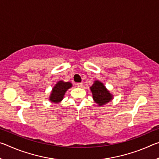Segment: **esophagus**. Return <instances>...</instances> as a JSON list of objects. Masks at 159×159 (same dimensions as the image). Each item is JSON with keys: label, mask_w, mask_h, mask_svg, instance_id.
<instances>
[{"label": "esophagus", "mask_w": 159, "mask_h": 159, "mask_svg": "<svg viewBox=\"0 0 159 159\" xmlns=\"http://www.w3.org/2000/svg\"><path fill=\"white\" fill-rule=\"evenodd\" d=\"M76 85H77V86H78V87H79V88H81L82 86H83V83H78Z\"/></svg>", "instance_id": "obj_1"}]
</instances>
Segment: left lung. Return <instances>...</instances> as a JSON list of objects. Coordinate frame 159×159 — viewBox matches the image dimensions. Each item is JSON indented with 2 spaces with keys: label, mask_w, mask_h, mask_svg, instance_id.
<instances>
[{
  "label": "left lung",
  "mask_w": 159,
  "mask_h": 159,
  "mask_svg": "<svg viewBox=\"0 0 159 159\" xmlns=\"http://www.w3.org/2000/svg\"><path fill=\"white\" fill-rule=\"evenodd\" d=\"M90 90L92 91L94 100L99 106L108 103L112 99V95L106 89L105 86H104L103 83L98 80L94 83V84L90 87Z\"/></svg>",
  "instance_id": "8db88e82"
}]
</instances>
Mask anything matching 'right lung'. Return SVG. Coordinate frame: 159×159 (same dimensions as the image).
<instances>
[{
    "label": "right lung",
    "mask_w": 159,
    "mask_h": 159,
    "mask_svg": "<svg viewBox=\"0 0 159 159\" xmlns=\"http://www.w3.org/2000/svg\"><path fill=\"white\" fill-rule=\"evenodd\" d=\"M71 86V83L69 82H64L62 80L59 81L53 88L52 93L50 97V100L55 103L60 102L63 99L66 91Z\"/></svg>",
    "instance_id": "right-lung-1"
}]
</instances>
